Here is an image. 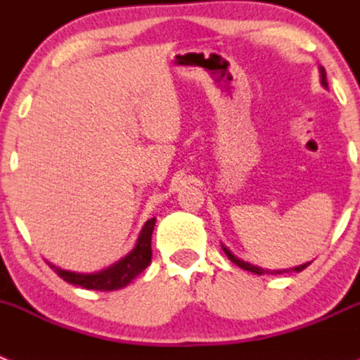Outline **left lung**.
<instances>
[{"mask_svg":"<svg viewBox=\"0 0 360 360\" xmlns=\"http://www.w3.org/2000/svg\"><path fill=\"white\" fill-rule=\"evenodd\" d=\"M320 69V84H322V86L324 87H328V80H326V69L324 68H319ZM221 249H223V252H225L226 256H229V259H231L232 264H236L238 267H241V269H245V271H250V273H255V274H282V273H289V271H302V269H306L307 265L309 264H304V265H298V267H292V269H283V271H267V269H262V267H256V265H250V264H245V262H243V259H240V258H236V256L232 255L231 250L226 249L225 245H221Z\"/></svg>","mask_w":360,"mask_h":360,"instance_id":"1","label":"left lung"}]
</instances>
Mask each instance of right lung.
<instances>
[{
	"mask_svg": "<svg viewBox=\"0 0 360 360\" xmlns=\"http://www.w3.org/2000/svg\"><path fill=\"white\" fill-rule=\"evenodd\" d=\"M155 226V217L148 219L144 223L143 231L139 234V240L135 243L134 250L129 255L119 259L117 264L110 265L108 269H102L98 273H71V271H63V269L54 267L53 264L51 269H54V273L63 278L65 282L72 283V285H80L84 289H95V291H115V289L126 288L128 283H131L135 276L143 273L148 265L152 264V232Z\"/></svg>",
	"mask_w": 360,
	"mask_h": 360,
	"instance_id": "1",
	"label": "right lung"
}]
</instances>
